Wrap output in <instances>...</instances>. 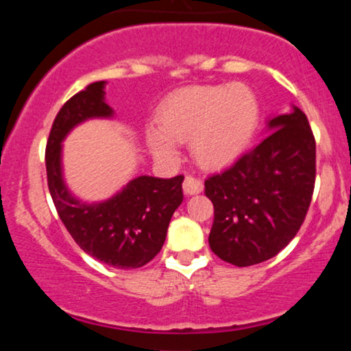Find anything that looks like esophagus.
I'll list each match as a JSON object with an SVG mask.
<instances>
[{
    "label": "esophagus",
    "mask_w": 351,
    "mask_h": 351,
    "mask_svg": "<svg viewBox=\"0 0 351 351\" xmlns=\"http://www.w3.org/2000/svg\"><path fill=\"white\" fill-rule=\"evenodd\" d=\"M184 195H198L203 191V181L195 178V176H186L183 181Z\"/></svg>",
    "instance_id": "34e87169"
}]
</instances>
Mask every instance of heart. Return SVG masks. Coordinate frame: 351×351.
<instances>
[{
  "label": "heart",
  "instance_id": "b5f03b06",
  "mask_svg": "<svg viewBox=\"0 0 351 351\" xmlns=\"http://www.w3.org/2000/svg\"><path fill=\"white\" fill-rule=\"evenodd\" d=\"M160 128L147 132L148 147L160 162H175L188 142L201 167L223 168L251 143L259 123V100L244 84L188 87L165 99L156 112Z\"/></svg>",
  "mask_w": 351,
  "mask_h": 351
}]
</instances>
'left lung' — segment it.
Returning <instances> with one entry per match:
<instances>
[{
  "label": "left lung",
  "instance_id": "8db88e82",
  "mask_svg": "<svg viewBox=\"0 0 351 351\" xmlns=\"http://www.w3.org/2000/svg\"><path fill=\"white\" fill-rule=\"evenodd\" d=\"M267 127L272 134L204 181L215 206L209 247L237 267L264 263L291 243L315 186V138L307 115L293 106Z\"/></svg>",
  "mask_w": 351,
  "mask_h": 351
}]
</instances>
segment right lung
Segmentation results:
<instances>
[{"label":"right lung","instance_id":"right-lung-1","mask_svg":"<svg viewBox=\"0 0 351 351\" xmlns=\"http://www.w3.org/2000/svg\"><path fill=\"white\" fill-rule=\"evenodd\" d=\"M106 82H94L64 104L46 147L47 186L60 221L84 252L115 269H136L162 251L173 213L183 201L184 176H136L122 191L100 203H84L62 176V140L88 119H110Z\"/></svg>","mask_w":351,"mask_h":351}]
</instances>
